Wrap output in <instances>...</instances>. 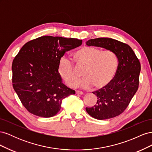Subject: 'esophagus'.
I'll return each instance as SVG.
<instances>
[{"label":"esophagus","instance_id":"1","mask_svg":"<svg viewBox=\"0 0 152 152\" xmlns=\"http://www.w3.org/2000/svg\"><path fill=\"white\" fill-rule=\"evenodd\" d=\"M75 93H76V94H80V95L84 94V93H83V92L80 91H75Z\"/></svg>","mask_w":152,"mask_h":152}]
</instances>
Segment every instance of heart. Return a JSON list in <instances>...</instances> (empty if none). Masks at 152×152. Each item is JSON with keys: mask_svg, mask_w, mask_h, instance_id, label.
Returning a JSON list of instances; mask_svg holds the SVG:
<instances>
[{"mask_svg": "<svg viewBox=\"0 0 152 152\" xmlns=\"http://www.w3.org/2000/svg\"><path fill=\"white\" fill-rule=\"evenodd\" d=\"M73 59L78 67L85 68V78L77 83L80 76L73 61L62 58L58 70L63 79L70 87L102 89L112 80L117 69V59L110 50H102L93 46H84L73 54Z\"/></svg>", "mask_w": 152, "mask_h": 152, "instance_id": "heart-1", "label": "heart"}]
</instances>
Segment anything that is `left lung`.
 Segmentation results:
<instances>
[{
	"instance_id": "left-lung-1",
	"label": "left lung",
	"mask_w": 152,
	"mask_h": 152,
	"mask_svg": "<svg viewBox=\"0 0 152 152\" xmlns=\"http://www.w3.org/2000/svg\"><path fill=\"white\" fill-rule=\"evenodd\" d=\"M86 44L111 50L118 62L112 80L103 88L93 92L98 97L97 103L93 107H87L86 112L98 120L117 117L126 109L138 89L140 62L129 45L115 39H90Z\"/></svg>"
}]
</instances>
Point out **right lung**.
<instances>
[{
  "label": "right lung",
  "mask_w": 152,
  "mask_h": 152,
  "mask_svg": "<svg viewBox=\"0 0 152 152\" xmlns=\"http://www.w3.org/2000/svg\"><path fill=\"white\" fill-rule=\"evenodd\" d=\"M82 43L77 39L46 35L29 41L20 50L12 64V86L30 113L53 117L62 100L75 94L62 82L58 67L65 52Z\"/></svg>",
  "instance_id": "right-lung-1"
}]
</instances>
